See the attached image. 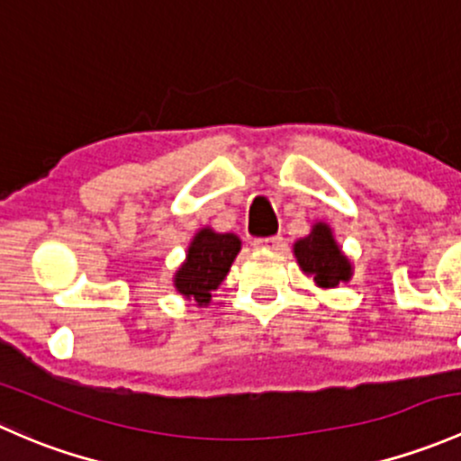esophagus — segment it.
Here are the masks:
<instances>
[{"label":"esophagus","mask_w":461,"mask_h":461,"mask_svg":"<svg viewBox=\"0 0 461 461\" xmlns=\"http://www.w3.org/2000/svg\"><path fill=\"white\" fill-rule=\"evenodd\" d=\"M282 237H259V240L253 241V249L259 250H277L282 246Z\"/></svg>","instance_id":"obj_1"}]
</instances>
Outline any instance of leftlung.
I'll list each match as a JSON object with an SVG mask.
<instances>
[{"mask_svg":"<svg viewBox=\"0 0 461 461\" xmlns=\"http://www.w3.org/2000/svg\"><path fill=\"white\" fill-rule=\"evenodd\" d=\"M293 255L302 273L312 277L315 286L337 288L353 279V262L337 244L335 232L326 221H315L311 232L293 244Z\"/></svg>","mask_w":461,"mask_h":461,"instance_id":"1","label":"left lung"}]
</instances>
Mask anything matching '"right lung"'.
Segmentation results:
<instances>
[{"instance_id":"1","label":"right lung","mask_w":461,"mask_h":461,"mask_svg":"<svg viewBox=\"0 0 461 461\" xmlns=\"http://www.w3.org/2000/svg\"><path fill=\"white\" fill-rule=\"evenodd\" d=\"M240 250L241 240L235 232H217L211 226L199 229L188 244L186 259L173 275L175 291L197 308L208 306Z\"/></svg>"}]
</instances>
